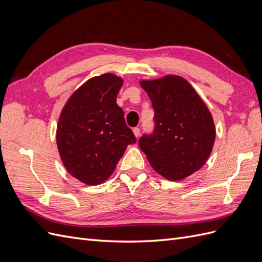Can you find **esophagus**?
Instances as JSON below:
<instances>
[{"instance_id":"esophagus-1","label":"esophagus","mask_w":262,"mask_h":262,"mask_svg":"<svg viewBox=\"0 0 262 262\" xmlns=\"http://www.w3.org/2000/svg\"><path fill=\"white\" fill-rule=\"evenodd\" d=\"M133 133H134V136H136V138H139L140 134H141L140 128H134V129H133Z\"/></svg>"}]
</instances>
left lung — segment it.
<instances>
[{"instance_id": "obj_1", "label": "left lung", "mask_w": 262, "mask_h": 262, "mask_svg": "<svg viewBox=\"0 0 262 262\" xmlns=\"http://www.w3.org/2000/svg\"><path fill=\"white\" fill-rule=\"evenodd\" d=\"M154 109V129L144 133L139 146L152 167L169 180H180L199 170L215 140L213 118L185 78L167 75L142 81Z\"/></svg>"}]
</instances>
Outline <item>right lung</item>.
<instances>
[{
  "instance_id": "obj_1",
  "label": "right lung",
  "mask_w": 262,
  "mask_h": 262,
  "mask_svg": "<svg viewBox=\"0 0 262 262\" xmlns=\"http://www.w3.org/2000/svg\"><path fill=\"white\" fill-rule=\"evenodd\" d=\"M123 81L102 74L84 83L59 118L57 144L67 170L86 185H98L114 172L129 144L137 142L117 105Z\"/></svg>"
}]
</instances>
